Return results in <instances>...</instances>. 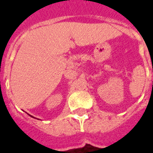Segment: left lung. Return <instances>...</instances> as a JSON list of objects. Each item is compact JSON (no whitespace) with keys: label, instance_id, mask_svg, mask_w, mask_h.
<instances>
[{"label":"left lung","instance_id":"left-lung-1","mask_svg":"<svg viewBox=\"0 0 153 153\" xmlns=\"http://www.w3.org/2000/svg\"><path fill=\"white\" fill-rule=\"evenodd\" d=\"M152 71H153V70H152Z\"/></svg>","mask_w":153,"mask_h":153}]
</instances>
